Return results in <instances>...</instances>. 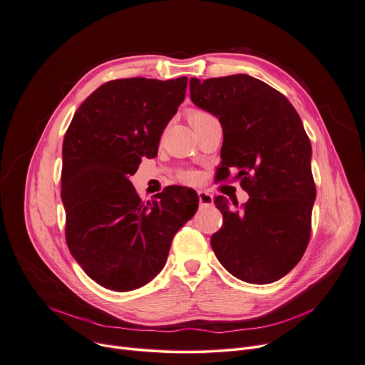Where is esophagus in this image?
Returning <instances> with one entry per match:
<instances>
[{"mask_svg":"<svg viewBox=\"0 0 365 365\" xmlns=\"http://www.w3.org/2000/svg\"><path fill=\"white\" fill-rule=\"evenodd\" d=\"M197 196H200L201 207H211V205H214V196L210 192L200 190V192H197Z\"/></svg>","mask_w":365,"mask_h":365,"instance_id":"34e87169","label":"esophagus"}]
</instances>
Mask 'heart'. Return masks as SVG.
<instances>
[{"mask_svg": "<svg viewBox=\"0 0 365 365\" xmlns=\"http://www.w3.org/2000/svg\"><path fill=\"white\" fill-rule=\"evenodd\" d=\"M207 116H210L207 112H204V110H200V109H190L189 112H187V119H189V122H190V125L193 126L196 122H200L201 119H204V118H207ZM183 182H186V183H195L196 182V176L193 175V173H185L183 175Z\"/></svg>", "mask_w": 365, "mask_h": 365, "instance_id": "heart-1", "label": "heart"}]
</instances>
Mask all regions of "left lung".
<instances>
[{
	"label": "left lung",
	"instance_id": "8db88e82",
	"mask_svg": "<svg viewBox=\"0 0 365 365\" xmlns=\"http://www.w3.org/2000/svg\"><path fill=\"white\" fill-rule=\"evenodd\" d=\"M189 87L192 102L221 123L220 178L237 169L249 193L240 210L215 197L222 225L211 237L214 253L245 282L278 281L300 262L310 240L316 186L303 122L284 94L246 74L190 78Z\"/></svg>",
	"mask_w": 365,
	"mask_h": 365
}]
</instances>
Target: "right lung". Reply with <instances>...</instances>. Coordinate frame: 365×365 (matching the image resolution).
<instances>
[{"label":"right lung","mask_w":365,"mask_h":365,"mask_svg":"<svg viewBox=\"0 0 365 365\" xmlns=\"http://www.w3.org/2000/svg\"><path fill=\"white\" fill-rule=\"evenodd\" d=\"M186 86V77L108 81L81 103L65 132V239L83 271L108 289L150 282L164 268L178 230L197 210L193 189L170 186L144 204L129 182L141 157L157 155Z\"/></svg>","instance_id":"add662e5"}]
</instances>
